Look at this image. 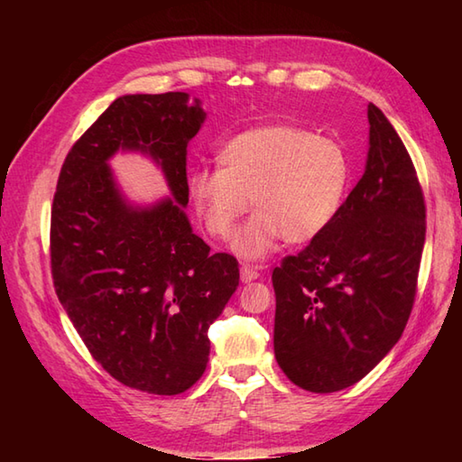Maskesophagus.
Wrapping results in <instances>:
<instances>
[{
  "label": "esophagus",
  "instance_id": "34e87169",
  "mask_svg": "<svg viewBox=\"0 0 462 462\" xmlns=\"http://www.w3.org/2000/svg\"><path fill=\"white\" fill-rule=\"evenodd\" d=\"M240 278H242V282H244V283H248V282L258 280V278H260V272H258V268L250 266V263H242V268H240Z\"/></svg>",
  "mask_w": 462,
  "mask_h": 462
}]
</instances>
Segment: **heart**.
<instances>
[{
    "label": "heart",
    "mask_w": 462,
    "mask_h": 462,
    "mask_svg": "<svg viewBox=\"0 0 462 462\" xmlns=\"http://www.w3.org/2000/svg\"><path fill=\"white\" fill-rule=\"evenodd\" d=\"M216 171L189 179L194 210L214 238H228L250 208L256 216L232 242L244 260H262L283 238L310 242L339 214L351 180L346 146L290 125L256 126L216 152Z\"/></svg>",
    "instance_id": "1"
}]
</instances>
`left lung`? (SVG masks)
Here are the masks:
<instances>
[{
    "mask_svg": "<svg viewBox=\"0 0 462 462\" xmlns=\"http://www.w3.org/2000/svg\"><path fill=\"white\" fill-rule=\"evenodd\" d=\"M365 172L319 236L272 272L273 353L291 383L333 393L393 349L413 310L425 199L413 161L369 103Z\"/></svg>",
    "mask_w": 462,
    "mask_h": 462,
    "instance_id": "left-lung-1",
    "label": "left lung"
}]
</instances>
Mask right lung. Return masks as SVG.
Returning <instances> with one entry per match:
<instances>
[{
	"label": "right lung",
	"instance_id": "right-lung-1",
	"mask_svg": "<svg viewBox=\"0 0 462 462\" xmlns=\"http://www.w3.org/2000/svg\"><path fill=\"white\" fill-rule=\"evenodd\" d=\"M206 119L186 93L125 95L77 141L51 206L57 298L93 359L123 385L179 395L202 377L208 328L240 282L230 254H210L186 218V146ZM119 148L162 164L172 199L141 209L106 161Z\"/></svg>",
	"mask_w": 462,
	"mask_h": 462
}]
</instances>
